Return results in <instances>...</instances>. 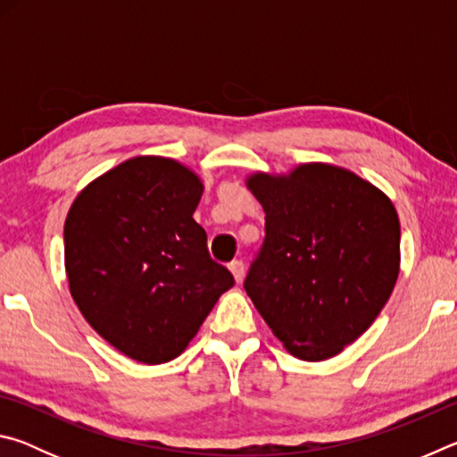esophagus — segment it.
Masks as SVG:
<instances>
[{"label": "esophagus", "instance_id": "1", "mask_svg": "<svg viewBox=\"0 0 457 457\" xmlns=\"http://www.w3.org/2000/svg\"><path fill=\"white\" fill-rule=\"evenodd\" d=\"M229 270H231V274H234V278H236V282H237V284L244 280L245 266H244V262H242V260H234V262H229Z\"/></svg>", "mask_w": 457, "mask_h": 457}]
</instances>
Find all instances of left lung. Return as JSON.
<instances>
[{"mask_svg":"<svg viewBox=\"0 0 457 457\" xmlns=\"http://www.w3.org/2000/svg\"><path fill=\"white\" fill-rule=\"evenodd\" d=\"M247 187L266 212L247 296L298 359L335 357L373 324L397 282L395 207L365 179L324 163L288 177L256 173Z\"/></svg>","mask_w":457,"mask_h":457,"instance_id":"1","label":"left lung"}]
</instances>
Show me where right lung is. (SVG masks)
<instances>
[{"label": "right lung", "instance_id": "1", "mask_svg": "<svg viewBox=\"0 0 457 457\" xmlns=\"http://www.w3.org/2000/svg\"><path fill=\"white\" fill-rule=\"evenodd\" d=\"M204 185L165 157H135L98 177L68 212L64 260L74 303L122 354L146 365L185 351L236 284L193 220Z\"/></svg>", "mask_w": 457, "mask_h": 457}]
</instances>
